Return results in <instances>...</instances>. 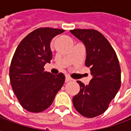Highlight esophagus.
<instances>
[{"label": "esophagus", "mask_w": 131, "mask_h": 131, "mask_svg": "<svg viewBox=\"0 0 131 131\" xmlns=\"http://www.w3.org/2000/svg\"><path fill=\"white\" fill-rule=\"evenodd\" d=\"M71 79H70V77H69V76H66L65 77V82H68V81H71Z\"/></svg>", "instance_id": "34e87169"}]
</instances>
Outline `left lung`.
I'll list each match as a JSON object with an SVG mask.
<instances>
[{"label": "left lung", "instance_id": "1", "mask_svg": "<svg viewBox=\"0 0 131 131\" xmlns=\"http://www.w3.org/2000/svg\"><path fill=\"white\" fill-rule=\"evenodd\" d=\"M70 32L85 45V64L93 76L88 85L77 81L80 91L73 97V104L81 115L93 118L107 110L121 87L118 57L107 38L96 30L77 29Z\"/></svg>", "mask_w": 131, "mask_h": 131}]
</instances>
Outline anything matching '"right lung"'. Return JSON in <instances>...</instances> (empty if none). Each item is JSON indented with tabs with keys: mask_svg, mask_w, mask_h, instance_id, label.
<instances>
[{
	"mask_svg": "<svg viewBox=\"0 0 131 131\" xmlns=\"http://www.w3.org/2000/svg\"><path fill=\"white\" fill-rule=\"evenodd\" d=\"M63 29L39 28L21 40L13 55L10 67L12 88L22 107L38 113L48 109L62 87L65 77L44 71L52 54L50 42Z\"/></svg>",
	"mask_w": 131,
	"mask_h": 131,
	"instance_id": "add662e5",
	"label": "right lung"
}]
</instances>
